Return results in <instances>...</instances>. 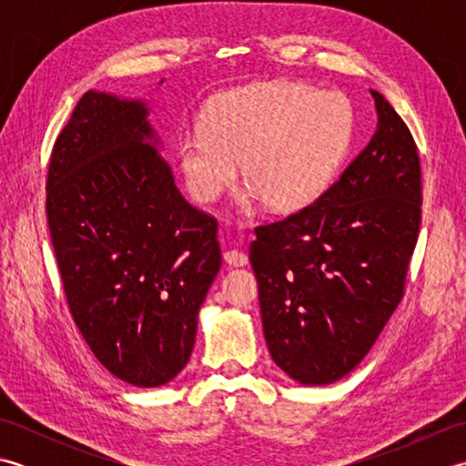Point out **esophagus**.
<instances>
[{"mask_svg": "<svg viewBox=\"0 0 466 466\" xmlns=\"http://www.w3.org/2000/svg\"><path fill=\"white\" fill-rule=\"evenodd\" d=\"M224 260L230 266H246L248 264V256H246L242 250H226L224 252Z\"/></svg>", "mask_w": 466, "mask_h": 466, "instance_id": "obj_1", "label": "esophagus"}]
</instances>
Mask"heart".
<instances>
[{"mask_svg": "<svg viewBox=\"0 0 466 466\" xmlns=\"http://www.w3.org/2000/svg\"><path fill=\"white\" fill-rule=\"evenodd\" d=\"M350 134L344 96L292 82L254 84L218 97L204 130L180 137L177 162L196 200H218L242 164L250 187L244 204L264 200L276 212H290L329 186Z\"/></svg>", "mask_w": 466, "mask_h": 466, "instance_id": "b5f03b06", "label": "heart"}]
</instances>
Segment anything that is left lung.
Returning <instances> with one entry per match:
<instances>
[{
    "label": "left lung",
    "instance_id": "obj_1",
    "mask_svg": "<svg viewBox=\"0 0 466 466\" xmlns=\"http://www.w3.org/2000/svg\"><path fill=\"white\" fill-rule=\"evenodd\" d=\"M379 127L329 190L250 246L272 360L302 384L349 374L404 296L420 230V160L409 126L370 90Z\"/></svg>",
    "mask_w": 466,
    "mask_h": 466
}]
</instances>
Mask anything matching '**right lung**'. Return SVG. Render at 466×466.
I'll list each match as a JSON object with an SVG mask.
<instances>
[{
    "mask_svg": "<svg viewBox=\"0 0 466 466\" xmlns=\"http://www.w3.org/2000/svg\"><path fill=\"white\" fill-rule=\"evenodd\" d=\"M142 102L86 92L49 157L46 212L72 319L134 386L180 372L220 270L216 218L184 200Z\"/></svg>",
    "mask_w": 466,
    "mask_h": 466,
    "instance_id": "right-lung-1",
    "label": "right lung"
}]
</instances>
